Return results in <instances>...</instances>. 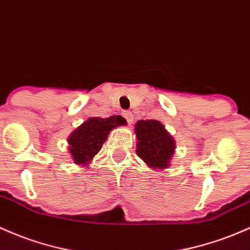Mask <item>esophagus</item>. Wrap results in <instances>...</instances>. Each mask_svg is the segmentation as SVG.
I'll return each mask as SVG.
<instances>
[{"label":"esophagus","instance_id":"34e87169","mask_svg":"<svg viewBox=\"0 0 250 250\" xmlns=\"http://www.w3.org/2000/svg\"><path fill=\"white\" fill-rule=\"evenodd\" d=\"M122 115H123V117H125V119L127 120V122H128V123H131V122H133V119H134L133 112L129 111V110H125V111L122 112Z\"/></svg>","mask_w":250,"mask_h":250}]
</instances>
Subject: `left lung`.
<instances>
[{"label": "left lung", "instance_id": "1", "mask_svg": "<svg viewBox=\"0 0 250 250\" xmlns=\"http://www.w3.org/2000/svg\"><path fill=\"white\" fill-rule=\"evenodd\" d=\"M138 154L148 166L165 168L175 149L174 140L159 121L141 120L135 125Z\"/></svg>", "mask_w": 250, "mask_h": 250}]
</instances>
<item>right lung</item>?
Here are the masks:
<instances>
[{
    "label": "right lung",
    "instance_id": "obj_1",
    "mask_svg": "<svg viewBox=\"0 0 250 250\" xmlns=\"http://www.w3.org/2000/svg\"><path fill=\"white\" fill-rule=\"evenodd\" d=\"M125 125V120L119 116L108 119L91 117L85 121L68 138L71 155L76 164H86L97 154L108 139L111 129Z\"/></svg>",
    "mask_w": 250,
    "mask_h": 250
}]
</instances>
